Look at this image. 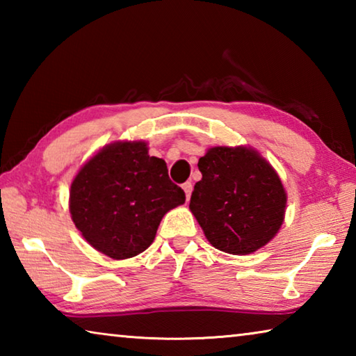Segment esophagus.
Masks as SVG:
<instances>
[{"mask_svg": "<svg viewBox=\"0 0 356 356\" xmlns=\"http://www.w3.org/2000/svg\"><path fill=\"white\" fill-rule=\"evenodd\" d=\"M182 188H184V191H185V197H186V201L190 200V196H191V191H193V185H191V182H185L184 185H182Z\"/></svg>", "mask_w": 356, "mask_h": 356, "instance_id": "esophagus-1", "label": "esophagus"}]
</instances>
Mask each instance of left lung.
<instances>
[{"instance_id": "obj_1", "label": "left lung", "mask_w": 356, "mask_h": 356, "mask_svg": "<svg viewBox=\"0 0 356 356\" xmlns=\"http://www.w3.org/2000/svg\"><path fill=\"white\" fill-rule=\"evenodd\" d=\"M202 179L190 210L216 250L251 254L284 222L287 193L275 168L250 146L209 147L197 161Z\"/></svg>"}]
</instances>
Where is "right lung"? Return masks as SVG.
<instances>
[{"label": "right lung", "instance_id": "right-lung-1", "mask_svg": "<svg viewBox=\"0 0 356 356\" xmlns=\"http://www.w3.org/2000/svg\"><path fill=\"white\" fill-rule=\"evenodd\" d=\"M185 202L165 160L146 141H114L95 152L72 180L69 210L83 238L111 259L138 256L152 245L165 213Z\"/></svg>", "mask_w": 356, "mask_h": 356}]
</instances>
